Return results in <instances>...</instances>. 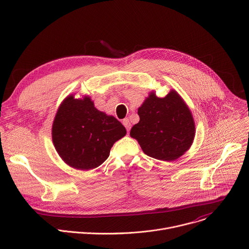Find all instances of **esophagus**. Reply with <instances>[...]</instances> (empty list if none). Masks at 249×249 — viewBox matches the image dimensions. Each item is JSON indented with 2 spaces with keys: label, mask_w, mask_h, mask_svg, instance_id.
<instances>
[{
  "label": "esophagus",
  "mask_w": 249,
  "mask_h": 249,
  "mask_svg": "<svg viewBox=\"0 0 249 249\" xmlns=\"http://www.w3.org/2000/svg\"><path fill=\"white\" fill-rule=\"evenodd\" d=\"M122 123H123V125L125 126V128H126L127 132H129V131H130V129H131V123H130L129 119H128V118H125V119H123Z\"/></svg>",
  "instance_id": "esophagus-1"
}]
</instances>
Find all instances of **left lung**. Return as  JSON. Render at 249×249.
I'll use <instances>...</instances> for the list:
<instances>
[{
	"label": "left lung",
	"instance_id": "left-lung-1",
	"mask_svg": "<svg viewBox=\"0 0 249 249\" xmlns=\"http://www.w3.org/2000/svg\"><path fill=\"white\" fill-rule=\"evenodd\" d=\"M138 114L140 121L132 127L130 136L147 156L172 161L190 149L195 122L188 105L175 89L164 97L151 91L138 108Z\"/></svg>",
	"mask_w": 249,
	"mask_h": 249
}]
</instances>
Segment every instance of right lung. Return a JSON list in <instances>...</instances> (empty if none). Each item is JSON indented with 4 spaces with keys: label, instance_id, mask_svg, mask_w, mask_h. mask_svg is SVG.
<instances>
[{
    "label": "right lung",
    "instance_id": "1",
    "mask_svg": "<svg viewBox=\"0 0 249 249\" xmlns=\"http://www.w3.org/2000/svg\"><path fill=\"white\" fill-rule=\"evenodd\" d=\"M126 135L114 116L94 107L91 98L68 95L60 104L52 125V141L60 158L69 166L89 170L109 157L115 142Z\"/></svg>",
    "mask_w": 249,
    "mask_h": 249
}]
</instances>
